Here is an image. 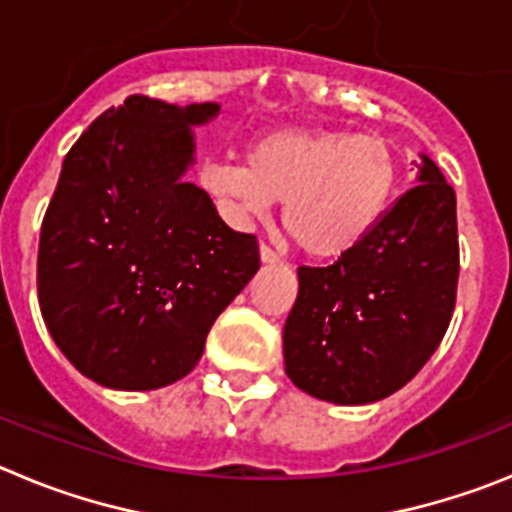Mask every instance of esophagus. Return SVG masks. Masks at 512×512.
I'll return each instance as SVG.
<instances>
[{"label": "esophagus", "instance_id": "esophagus-1", "mask_svg": "<svg viewBox=\"0 0 512 512\" xmlns=\"http://www.w3.org/2000/svg\"><path fill=\"white\" fill-rule=\"evenodd\" d=\"M259 256H261V261H264V264H274V261H279V253L274 251L271 246H266V243H261V246H259Z\"/></svg>", "mask_w": 512, "mask_h": 512}]
</instances>
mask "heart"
Instances as JSON below:
<instances>
[{
    "mask_svg": "<svg viewBox=\"0 0 512 512\" xmlns=\"http://www.w3.org/2000/svg\"><path fill=\"white\" fill-rule=\"evenodd\" d=\"M395 148L379 135L279 130L253 140L246 161L202 171V187L251 220L284 202V230L310 259H341L379 225L397 189Z\"/></svg>",
    "mask_w": 512,
    "mask_h": 512,
    "instance_id": "b5f03b06",
    "label": "heart"
}]
</instances>
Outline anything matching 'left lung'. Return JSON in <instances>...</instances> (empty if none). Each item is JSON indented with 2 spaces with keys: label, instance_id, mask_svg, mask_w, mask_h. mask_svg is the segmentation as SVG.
<instances>
[{
  "label": "left lung",
  "instance_id": "obj_1",
  "mask_svg": "<svg viewBox=\"0 0 512 512\" xmlns=\"http://www.w3.org/2000/svg\"><path fill=\"white\" fill-rule=\"evenodd\" d=\"M420 184L330 266H300L284 323V369L307 395L366 405L423 369L449 328L459 284L456 194L423 156Z\"/></svg>",
  "mask_w": 512,
  "mask_h": 512
}]
</instances>
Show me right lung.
I'll use <instances>...</instances> for the list:
<instances>
[{
  "label": "right lung",
  "instance_id": "obj_1",
  "mask_svg": "<svg viewBox=\"0 0 512 512\" xmlns=\"http://www.w3.org/2000/svg\"><path fill=\"white\" fill-rule=\"evenodd\" d=\"M215 102L133 94L63 158L38 246V302L63 356L110 390L187 377L217 315L259 271V241L184 182Z\"/></svg>",
  "mask_w": 512,
  "mask_h": 512
}]
</instances>
